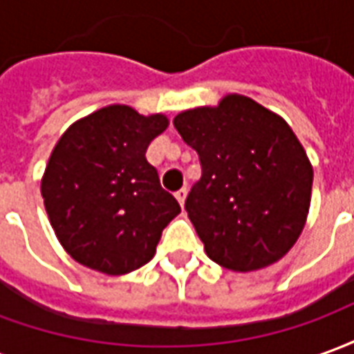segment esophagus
I'll use <instances>...</instances> for the list:
<instances>
[{
	"label": "esophagus",
	"instance_id": "1",
	"mask_svg": "<svg viewBox=\"0 0 354 354\" xmlns=\"http://www.w3.org/2000/svg\"><path fill=\"white\" fill-rule=\"evenodd\" d=\"M174 197H176L178 203H180V205H182V207H184L185 197H187V189H185V187H182V189H178V192L174 193Z\"/></svg>",
	"mask_w": 354,
	"mask_h": 354
}]
</instances>
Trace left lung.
<instances>
[{
    "mask_svg": "<svg viewBox=\"0 0 354 354\" xmlns=\"http://www.w3.org/2000/svg\"><path fill=\"white\" fill-rule=\"evenodd\" d=\"M174 127L199 153L185 210L218 266L248 273L279 261L301 235L313 167L290 124L248 96L185 109Z\"/></svg>",
    "mask_w": 354,
    "mask_h": 354,
    "instance_id": "8db88e82",
    "label": "left lung"
}]
</instances>
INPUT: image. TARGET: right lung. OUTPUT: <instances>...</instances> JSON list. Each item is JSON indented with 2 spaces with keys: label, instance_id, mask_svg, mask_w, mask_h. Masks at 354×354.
Masks as SVG:
<instances>
[{
  "label": "right lung",
  "instance_id": "obj_1",
  "mask_svg": "<svg viewBox=\"0 0 354 354\" xmlns=\"http://www.w3.org/2000/svg\"><path fill=\"white\" fill-rule=\"evenodd\" d=\"M169 127L162 113L142 115L113 104L68 127L41 178L55 235L81 266L131 273L155 256L162 230L180 214L146 159L149 142Z\"/></svg>",
  "mask_w": 354,
  "mask_h": 354
}]
</instances>
